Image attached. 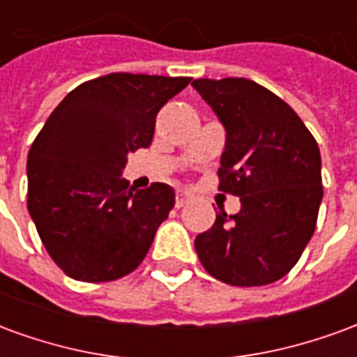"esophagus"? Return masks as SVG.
Returning a JSON list of instances; mask_svg holds the SVG:
<instances>
[{
    "label": "esophagus",
    "mask_w": 357,
    "mask_h": 357,
    "mask_svg": "<svg viewBox=\"0 0 357 357\" xmlns=\"http://www.w3.org/2000/svg\"><path fill=\"white\" fill-rule=\"evenodd\" d=\"M187 201H189L187 193H183V191H178V195H176V206H178V208H181V206H185Z\"/></svg>",
    "instance_id": "esophagus-1"
}]
</instances>
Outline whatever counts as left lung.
<instances>
[{
  "label": "left lung",
  "instance_id": "1",
  "mask_svg": "<svg viewBox=\"0 0 357 357\" xmlns=\"http://www.w3.org/2000/svg\"><path fill=\"white\" fill-rule=\"evenodd\" d=\"M225 128L220 191L241 199L235 216L218 212L195 250L208 271L233 287L275 283L312 239L323 199L321 155L287 102L247 78L191 84Z\"/></svg>",
  "mask_w": 357,
  "mask_h": 357
}]
</instances>
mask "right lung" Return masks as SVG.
<instances>
[{"mask_svg":"<svg viewBox=\"0 0 357 357\" xmlns=\"http://www.w3.org/2000/svg\"><path fill=\"white\" fill-rule=\"evenodd\" d=\"M191 78L114 73L73 89L38 133L26 162L28 212L66 275L102 283L132 273L174 208L166 183L133 191L128 153L153 141L158 110Z\"/></svg>","mask_w":357,"mask_h":357,"instance_id":"right-lung-1","label":"right lung"}]
</instances>
